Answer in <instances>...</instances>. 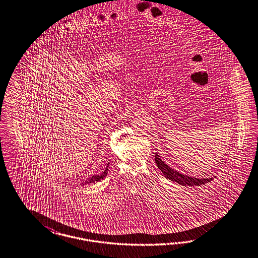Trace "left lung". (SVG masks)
<instances>
[{
    "label": "left lung",
    "instance_id": "obj_1",
    "mask_svg": "<svg viewBox=\"0 0 258 258\" xmlns=\"http://www.w3.org/2000/svg\"><path fill=\"white\" fill-rule=\"evenodd\" d=\"M155 162L157 164L158 168L163 172L165 177L168 179L171 180L173 182H176L180 185L183 186H201L202 184H205L207 182H210L213 179L212 177L210 178H196L188 176L185 174H182L180 172H177L176 170H173L172 168H169L167 164H165L157 153H155Z\"/></svg>",
    "mask_w": 258,
    "mask_h": 258
}]
</instances>
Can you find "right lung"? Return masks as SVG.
<instances>
[{
    "mask_svg": "<svg viewBox=\"0 0 258 258\" xmlns=\"http://www.w3.org/2000/svg\"><path fill=\"white\" fill-rule=\"evenodd\" d=\"M108 167H109V164H108V166L106 167V168H105L101 173H99V174H94V175L90 176V178H88V180H87L84 184L94 183V182H96V181H99V180L103 179L104 177H106V176H107V173H108V171H109ZM84 184H83V185H84Z\"/></svg>",
    "mask_w": 258,
    "mask_h": 258,
    "instance_id": "right-lung-1",
    "label": "right lung"
}]
</instances>
